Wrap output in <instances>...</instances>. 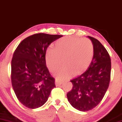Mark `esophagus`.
<instances>
[{"label": "esophagus", "instance_id": "1", "mask_svg": "<svg viewBox=\"0 0 122 122\" xmlns=\"http://www.w3.org/2000/svg\"><path fill=\"white\" fill-rule=\"evenodd\" d=\"M63 81H61V80L59 79H55V84L56 85H60V84H61L63 83Z\"/></svg>", "mask_w": 122, "mask_h": 122}]
</instances>
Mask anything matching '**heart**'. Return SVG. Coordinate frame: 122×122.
I'll use <instances>...</instances> for the list:
<instances>
[{"label":"heart","instance_id":"heart-1","mask_svg":"<svg viewBox=\"0 0 122 122\" xmlns=\"http://www.w3.org/2000/svg\"><path fill=\"white\" fill-rule=\"evenodd\" d=\"M55 46L48 48L46 59L51 71L58 68L63 61L64 64L55 72L61 78L83 71L88 67L94 55V46L88 39L63 37L56 41Z\"/></svg>","mask_w":122,"mask_h":122}]
</instances>
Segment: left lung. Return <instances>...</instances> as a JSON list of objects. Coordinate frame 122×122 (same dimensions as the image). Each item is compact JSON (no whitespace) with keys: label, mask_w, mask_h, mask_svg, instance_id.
Masks as SVG:
<instances>
[{"label":"left lung","mask_w":122,"mask_h":122,"mask_svg":"<svg viewBox=\"0 0 122 122\" xmlns=\"http://www.w3.org/2000/svg\"><path fill=\"white\" fill-rule=\"evenodd\" d=\"M88 38L94 46L92 61L85 72L70 81L73 87L67 94L71 105L81 111L92 110L101 102L111 76V59L106 49L97 39Z\"/></svg>","instance_id":"1"}]
</instances>
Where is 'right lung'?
Here are the masks:
<instances>
[{
	"label": "right lung",
	"instance_id": "right-lung-1",
	"mask_svg": "<svg viewBox=\"0 0 122 122\" xmlns=\"http://www.w3.org/2000/svg\"><path fill=\"white\" fill-rule=\"evenodd\" d=\"M62 35L39 33L19 44L11 61V82L16 96L24 106L38 108L46 102L55 87L46 66V52L51 43Z\"/></svg>",
	"mask_w": 122,
	"mask_h": 122
}]
</instances>
